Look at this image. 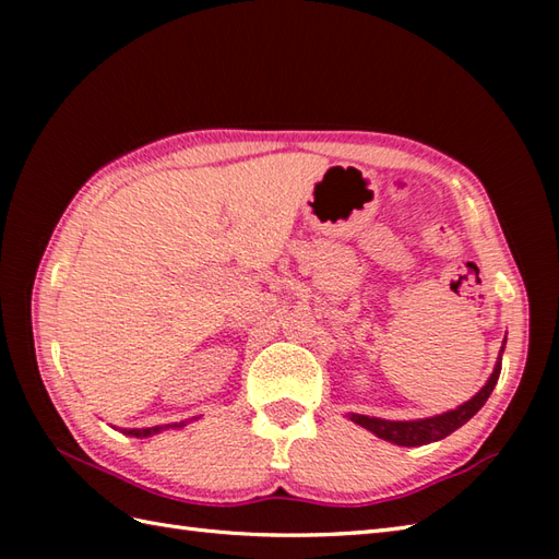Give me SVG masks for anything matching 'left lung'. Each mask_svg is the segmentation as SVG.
Listing matches in <instances>:
<instances>
[{
	"label": "left lung",
	"mask_w": 559,
	"mask_h": 559,
	"mask_svg": "<svg viewBox=\"0 0 559 559\" xmlns=\"http://www.w3.org/2000/svg\"><path fill=\"white\" fill-rule=\"evenodd\" d=\"M502 353H504V346H502ZM500 372H502V355L495 362V370L488 379V384H485L476 396H473L466 403H461V406L454 408V411L435 415V418L384 420V418H370V415L350 413V420L355 425L365 427V430H370L379 439H386V442H391V444H399V447L430 444V442H437V439H444L454 430H459L461 425H466L473 418V415H476L485 406V401L490 399L492 389L497 384V379H500Z\"/></svg>",
	"instance_id": "1"
}]
</instances>
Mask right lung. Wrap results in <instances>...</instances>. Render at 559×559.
Segmentation results:
<instances>
[{
	"label": "right lung",
	"mask_w": 559,
	"mask_h": 559,
	"mask_svg": "<svg viewBox=\"0 0 559 559\" xmlns=\"http://www.w3.org/2000/svg\"><path fill=\"white\" fill-rule=\"evenodd\" d=\"M177 427H185V423H173V425H156V427H132V430H122L129 437H153L163 430H177Z\"/></svg>",
	"instance_id": "obj_1"
}]
</instances>
